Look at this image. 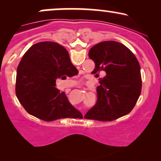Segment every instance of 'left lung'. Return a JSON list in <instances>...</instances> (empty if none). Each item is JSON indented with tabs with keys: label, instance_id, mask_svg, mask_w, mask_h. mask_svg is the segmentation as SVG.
<instances>
[{
	"label": "left lung",
	"instance_id": "8db88e82",
	"mask_svg": "<svg viewBox=\"0 0 161 161\" xmlns=\"http://www.w3.org/2000/svg\"><path fill=\"white\" fill-rule=\"evenodd\" d=\"M88 57L95 64L92 74L99 79L96 104L85 115L86 119L112 121L128 114L142 91L141 67L133 53L115 41L100 42L90 49Z\"/></svg>",
	"mask_w": 161,
	"mask_h": 161
}]
</instances>
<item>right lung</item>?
<instances>
[{
  "label": "right lung",
  "mask_w": 161,
  "mask_h": 161,
  "mask_svg": "<svg viewBox=\"0 0 161 161\" xmlns=\"http://www.w3.org/2000/svg\"><path fill=\"white\" fill-rule=\"evenodd\" d=\"M78 73L63 46L53 42H38L25 53L16 69V97L29 114L42 120L82 116L65 93L55 87L57 78Z\"/></svg>",
  "instance_id": "add662e5"
}]
</instances>
